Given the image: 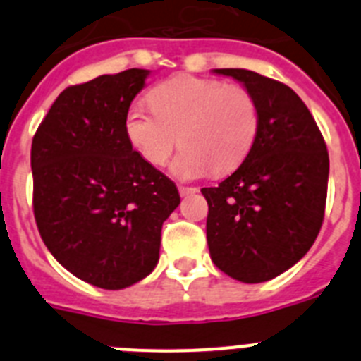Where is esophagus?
I'll list each match as a JSON object with an SVG mask.
<instances>
[{"label": "esophagus", "instance_id": "1", "mask_svg": "<svg viewBox=\"0 0 361 361\" xmlns=\"http://www.w3.org/2000/svg\"><path fill=\"white\" fill-rule=\"evenodd\" d=\"M197 188H190V186H180L178 188V193L183 197H188V195H193V193H197Z\"/></svg>", "mask_w": 361, "mask_h": 361}]
</instances>
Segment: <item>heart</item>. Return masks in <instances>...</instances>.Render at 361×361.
<instances>
[{
    "instance_id": "1",
    "label": "heart",
    "mask_w": 361,
    "mask_h": 361,
    "mask_svg": "<svg viewBox=\"0 0 361 361\" xmlns=\"http://www.w3.org/2000/svg\"><path fill=\"white\" fill-rule=\"evenodd\" d=\"M152 108L133 104L124 132L146 162L162 166L177 146L171 173L183 180L209 170L228 171L242 162L258 132L257 101L242 86L215 79L177 75L148 94Z\"/></svg>"
}]
</instances>
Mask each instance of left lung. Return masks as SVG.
Wrapping results in <instances>:
<instances>
[{"label": "left lung", "mask_w": 361, "mask_h": 361, "mask_svg": "<svg viewBox=\"0 0 361 361\" xmlns=\"http://www.w3.org/2000/svg\"><path fill=\"white\" fill-rule=\"evenodd\" d=\"M213 72L237 79L253 95L258 132L237 170L200 190L209 206V255L231 279L260 283L295 266L317 240L329 153L311 111L289 86L244 68Z\"/></svg>", "instance_id": "obj_1"}]
</instances>
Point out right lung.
<instances>
[{
	"label": "right lung",
	"mask_w": 361,
	"mask_h": 361,
	"mask_svg": "<svg viewBox=\"0 0 361 361\" xmlns=\"http://www.w3.org/2000/svg\"><path fill=\"white\" fill-rule=\"evenodd\" d=\"M149 70L68 86L32 141L34 216L57 262L95 288L124 289L159 262L175 183L130 145L124 119Z\"/></svg>",
	"instance_id": "1"
}]
</instances>
